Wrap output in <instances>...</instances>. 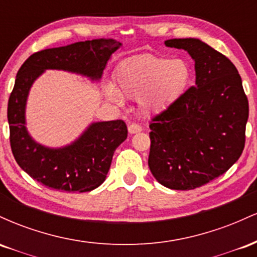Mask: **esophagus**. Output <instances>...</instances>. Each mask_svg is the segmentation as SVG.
<instances>
[{"label":"esophagus","mask_w":257,"mask_h":257,"mask_svg":"<svg viewBox=\"0 0 257 257\" xmlns=\"http://www.w3.org/2000/svg\"><path fill=\"white\" fill-rule=\"evenodd\" d=\"M141 131H143V128L139 124H137V123H132V124L128 125L129 134H137V133H140Z\"/></svg>","instance_id":"esophagus-1"}]
</instances>
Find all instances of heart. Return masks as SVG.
<instances>
[{
  "instance_id": "heart-1",
  "label": "heart",
  "mask_w": 257,
  "mask_h": 257,
  "mask_svg": "<svg viewBox=\"0 0 257 257\" xmlns=\"http://www.w3.org/2000/svg\"><path fill=\"white\" fill-rule=\"evenodd\" d=\"M114 85L106 84L108 101L123 104V98L138 99L141 112L155 116L181 99L192 79V67L184 58L143 54L126 59L116 67Z\"/></svg>"
}]
</instances>
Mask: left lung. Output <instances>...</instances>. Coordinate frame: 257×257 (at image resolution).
<instances>
[{"label":"left lung","instance_id":"8db88e82","mask_svg":"<svg viewBox=\"0 0 257 257\" xmlns=\"http://www.w3.org/2000/svg\"><path fill=\"white\" fill-rule=\"evenodd\" d=\"M164 44L191 55L196 84L150 123L149 167L170 190H194L239 159L249 102L238 70L225 55L198 38H174Z\"/></svg>","mask_w":257,"mask_h":257}]
</instances>
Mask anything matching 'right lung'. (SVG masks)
Here are the masks:
<instances>
[{
	"label": "right lung",
	"instance_id": "add662e5",
	"mask_svg": "<svg viewBox=\"0 0 257 257\" xmlns=\"http://www.w3.org/2000/svg\"><path fill=\"white\" fill-rule=\"evenodd\" d=\"M120 46L112 38L76 42L35 53L22 65L8 100L7 117L12 152L32 179L66 192H89L105 181L113 153L128 135L123 120L93 122L69 145L48 147L29 134L25 111L32 84L46 70H63L99 81Z\"/></svg>",
	"mask_w": 257,
	"mask_h": 257
}]
</instances>
